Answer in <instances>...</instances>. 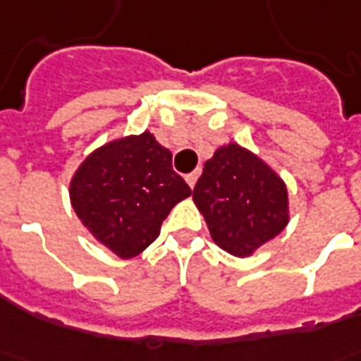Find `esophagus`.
<instances>
[{
  "label": "esophagus",
  "mask_w": 361,
  "mask_h": 361,
  "mask_svg": "<svg viewBox=\"0 0 361 361\" xmlns=\"http://www.w3.org/2000/svg\"><path fill=\"white\" fill-rule=\"evenodd\" d=\"M199 170H195V172H191V173H188V176H185V181H188V185L191 189L195 188V183H197V180H199Z\"/></svg>",
  "instance_id": "1"
}]
</instances>
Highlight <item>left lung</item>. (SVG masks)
Masks as SVG:
<instances>
[{
  "label": "left lung",
  "instance_id": "left-lung-1",
  "mask_svg": "<svg viewBox=\"0 0 361 361\" xmlns=\"http://www.w3.org/2000/svg\"><path fill=\"white\" fill-rule=\"evenodd\" d=\"M193 201L212 241L237 258L255 255L290 220L289 191L281 176L233 141L218 147L204 162Z\"/></svg>",
  "mask_w": 361,
  "mask_h": 361
}]
</instances>
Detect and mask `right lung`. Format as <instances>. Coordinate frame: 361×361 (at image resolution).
<instances>
[{
	"label": "right lung",
	"mask_w": 361,
	"mask_h": 361,
	"mask_svg": "<svg viewBox=\"0 0 361 361\" xmlns=\"http://www.w3.org/2000/svg\"><path fill=\"white\" fill-rule=\"evenodd\" d=\"M71 204L92 237L124 260L159 237L176 204L191 195L172 153L149 130L97 147L72 173Z\"/></svg>",
	"instance_id": "1"
}]
</instances>
